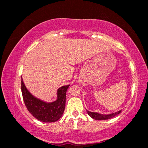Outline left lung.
Masks as SVG:
<instances>
[{
  "label": "left lung",
  "instance_id": "8db88e82",
  "mask_svg": "<svg viewBox=\"0 0 148 148\" xmlns=\"http://www.w3.org/2000/svg\"><path fill=\"white\" fill-rule=\"evenodd\" d=\"M86 112H87L88 116H91L92 119L95 120H98V121H101V120H108V119H112V118L115 117L116 116H117L118 114H119L121 112V111H119V112L113 113V114H107V115L99 114V113H97V112H91L87 110H86Z\"/></svg>",
  "mask_w": 148,
  "mask_h": 148
}]
</instances>
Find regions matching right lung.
I'll return each instance as SVG.
<instances>
[{"label":"right lung","mask_w":148,"mask_h":148,"mask_svg":"<svg viewBox=\"0 0 148 148\" xmlns=\"http://www.w3.org/2000/svg\"><path fill=\"white\" fill-rule=\"evenodd\" d=\"M69 86L66 85L58 88L57 98L55 101L46 102L33 96L21 79V91L24 103L28 112L37 120L45 123L55 122L62 117L64 112L66 94Z\"/></svg>","instance_id":"obj_1"}]
</instances>
